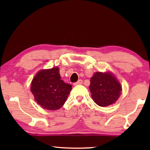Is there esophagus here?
Segmentation results:
<instances>
[{"instance_id": "esophagus-1", "label": "esophagus", "mask_w": 150, "mask_h": 150, "mask_svg": "<svg viewBox=\"0 0 150 150\" xmlns=\"http://www.w3.org/2000/svg\"><path fill=\"white\" fill-rule=\"evenodd\" d=\"M83 83V81L81 79H79V80L77 82H76L75 83H73V85L74 86H76V85H81Z\"/></svg>"}]
</instances>
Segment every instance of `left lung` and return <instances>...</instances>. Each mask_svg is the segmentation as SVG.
<instances>
[{"mask_svg":"<svg viewBox=\"0 0 150 150\" xmlns=\"http://www.w3.org/2000/svg\"><path fill=\"white\" fill-rule=\"evenodd\" d=\"M89 89L96 105L107 106L118 100L121 94L122 86L111 73L96 72L91 78Z\"/></svg>","mask_w":150,"mask_h":150,"instance_id":"left-lung-1","label":"left lung"}]
</instances>
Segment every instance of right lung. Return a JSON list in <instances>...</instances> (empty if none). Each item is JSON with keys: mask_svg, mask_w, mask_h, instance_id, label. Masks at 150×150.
Wrapping results in <instances>:
<instances>
[{"mask_svg": "<svg viewBox=\"0 0 150 150\" xmlns=\"http://www.w3.org/2000/svg\"><path fill=\"white\" fill-rule=\"evenodd\" d=\"M71 89V85L61 80L57 67L40 71L33 79L30 87L37 103L49 110L62 107Z\"/></svg>", "mask_w": 150, "mask_h": 150, "instance_id": "right-lung-1", "label": "right lung"}]
</instances>
